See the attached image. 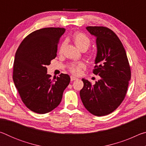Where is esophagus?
<instances>
[{
  "label": "esophagus",
  "mask_w": 146,
  "mask_h": 146,
  "mask_svg": "<svg viewBox=\"0 0 146 146\" xmlns=\"http://www.w3.org/2000/svg\"><path fill=\"white\" fill-rule=\"evenodd\" d=\"M70 78H71V81H73V80H76V78L75 76H70Z\"/></svg>",
  "instance_id": "34e87169"
}]
</instances>
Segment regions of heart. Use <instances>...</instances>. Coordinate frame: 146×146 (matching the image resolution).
<instances>
[{
  "mask_svg": "<svg viewBox=\"0 0 146 146\" xmlns=\"http://www.w3.org/2000/svg\"><path fill=\"white\" fill-rule=\"evenodd\" d=\"M73 40L74 43L78 49H88L91 45V40L87 35L82 33L77 32L74 34L73 36ZM65 47V43L63 42L61 44L59 48V53L63 52L64 48ZM86 67L85 64L84 62H79L76 64H72L70 67V71L73 75H79L81 73L82 69Z\"/></svg>",
  "mask_w": 146,
  "mask_h": 146,
  "instance_id": "obj_1",
  "label": "heart"
}]
</instances>
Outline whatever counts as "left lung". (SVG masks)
Masks as SVG:
<instances>
[{
  "label": "left lung",
  "mask_w": 146,
  "mask_h": 146,
  "mask_svg": "<svg viewBox=\"0 0 146 146\" xmlns=\"http://www.w3.org/2000/svg\"><path fill=\"white\" fill-rule=\"evenodd\" d=\"M86 29L97 38L93 73L100 78L93 85L82 78L80 96L89 112L101 117L114 111L124 99L131 79L130 66L124 48L112 30L102 26H88Z\"/></svg>",
  "instance_id": "left-lung-1"
}]
</instances>
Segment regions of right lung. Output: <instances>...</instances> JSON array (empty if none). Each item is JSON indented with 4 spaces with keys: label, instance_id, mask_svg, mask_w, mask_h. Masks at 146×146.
Returning a JSON list of instances; mask_svg holds the SVG:
<instances>
[{
    "label": "right lung",
    "instance_id": "obj_1",
    "mask_svg": "<svg viewBox=\"0 0 146 146\" xmlns=\"http://www.w3.org/2000/svg\"><path fill=\"white\" fill-rule=\"evenodd\" d=\"M64 28H46L32 32L17 49L13 79L21 99L32 111L45 114L60 104L64 91L70 82L67 74L53 80L46 66L57 53L58 43Z\"/></svg>",
    "mask_w": 146,
    "mask_h": 146
}]
</instances>
